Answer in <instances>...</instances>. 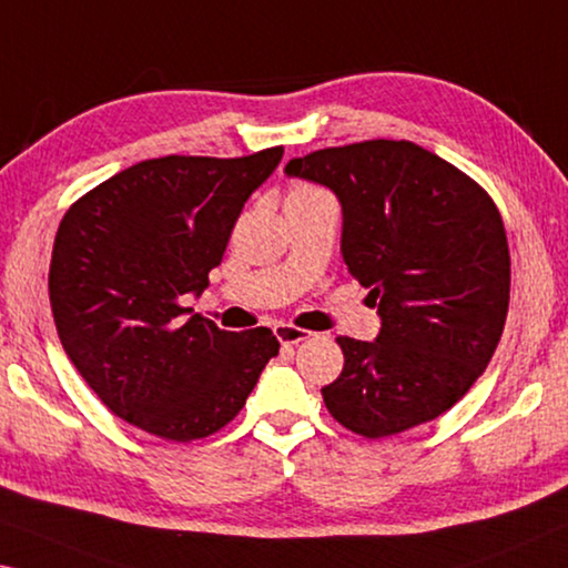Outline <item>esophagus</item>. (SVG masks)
<instances>
[{"mask_svg": "<svg viewBox=\"0 0 568 568\" xmlns=\"http://www.w3.org/2000/svg\"><path fill=\"white\" fill-rule=\"evenodd\" d=\"M275 336H277V341H281L283 346H295V344H301V341L311 338V331L298 328V326H291V323H277Z\"/></svg>", "mask_w": 568, "mask_h": 568, "instance_id": "esophagus-1", "label": "esophagus"}]
</instances>
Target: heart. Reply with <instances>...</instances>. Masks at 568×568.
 I'll list each match as a JSON object with an SVG mask.
<instances>
[{
	"label": "heart",
	"instance_id": "1",
	"mask_svg": "<svg viewBox=\"0 0 568 568\" xmlns=\"http://www.w3.org/2000/svg\"><path fill=\"white\" fill-rule=\"evenodd\" d=\"M308 192H318V189L311 184H293L291 186V194H308Z\"/></svg>",
	"mask_w": 568,
	"mask_h": 568
}]
</instances>
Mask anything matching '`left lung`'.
Returning a JSON list of instances; mask_svg holds the SVG:
<instances>
[{"mask_svg":"<svg viewBox=\"0 0 568 568\" xmlns=\"http://www.w3.org/2000/svg\"><path fill=\"white\" fill-rule=\"evenodd\" d=\"M285 171L336 192L341 255L379 303L374 344L336 338L344 372L321 389L331 417L382 439L455 407L490 364L508 316L510 252L490 194L412 141L321 149Z\"/></svg>","mask_w":568,"mask_h":568,"instance_id":"8db88e82","label":"left lung"}]
</instances>
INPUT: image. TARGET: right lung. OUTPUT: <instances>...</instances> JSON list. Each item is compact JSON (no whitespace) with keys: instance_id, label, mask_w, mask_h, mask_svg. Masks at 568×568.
<instances>
[{"instance_id":"1","label":"right lung","mask_w":568,"mask_h":568,"mask_svg":"<svg viewBox=\"0 0 568 568\" xmlns=\"http://www.w3.org/2000/svg\"><path fill=\"white\" fill-rule=\"evenodd\" d=\"M283 146L250 156H161L90 189L62 217L50 263L60 344L115 417L171 443L227 427L281 344L189 316L247 196Z\"/></svg>"}]
</instances>
